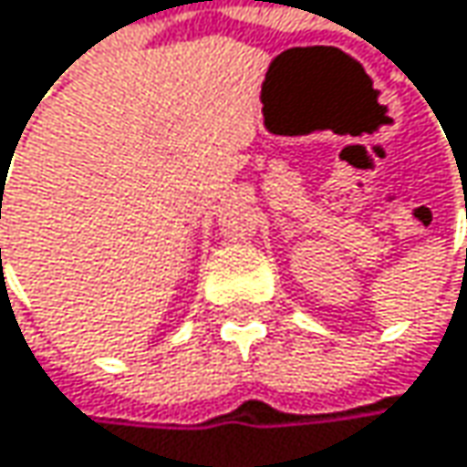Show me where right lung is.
Wrapping results in <instances>:
<instances>
[{"instance_id":"right-lung-1","label":"right lung","mask_w":467,"mask_h":467,"mask_svg":"<svg viewBox=\"0 0 467 467\" xmlns=\"http://www.w3.org/2000/svg\"><path fill=\"white\" fill-rule=\"evenodd\" d=\"M2 182H5V176H2ZM0 205H2V200H0ZM0 216H2V208H0Z\"/></svg>"}]
</instances>
